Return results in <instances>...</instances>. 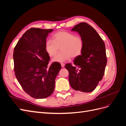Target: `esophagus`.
<instances>
[{"label":"esophagus","mask_w":126,"mask_h":126,"mask_svg":"<svg viewBox=\"0 0 126 126\" xmlns=\"http://www.w3.org/2000/svg\"><path fill=\"white\" fill-rule=\"evenodd\" d=\"M61 66H62V67H64V64L63 63H61Z\"/></svg>","instance_id":"1"}]
</instances>
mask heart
<instances>
[{"mask_svg": "<svg viewBox=\"0 0 126 126\" xmlns=\"http://www.w3.org/2000/svg\"><path fill=\"white\" fill-rule=\"evenodd\" d=\"M52 39H48L45 43V50L48 55L55 56L60 47L62 50L54 57L53 62L64 63L71 57L76 58L81 54L84 42L80 36L67 32H59L53 35Z\"/></svg>", "mask_w": 126, "mask_h": 126, "instance_id": "obj_1", "label": "heart"}]
</instances>
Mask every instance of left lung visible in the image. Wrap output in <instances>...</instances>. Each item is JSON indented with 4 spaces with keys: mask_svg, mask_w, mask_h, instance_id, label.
I'll return each mask as SVG.
<instances>
[{
    "mask_svg": "<svg viewBox=\"0 0 126 126\" xmlns=\"http://www.w3.org/2000/svg\"><path fill=\"white\" fill-rule=\"evenodd\" d=\"M77 32L84 42L81 55L76 57L75 65L67 63L69 81L75 90L90 93L94 90L105 74L107 63L105 45L93 27L80 22L71 29Z\"/></svg>",
    "mask_w": 126,
    "mask_h": 126,
    "instance_id": "left-lung-1",
    "label": "left lung"
}]
</instances>
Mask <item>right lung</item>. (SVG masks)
<instances>
[{"label": "right lung", "instance_id": "1", "mask_svg": "<svg viewBox=\"0 0 126 126\" xmlns=\"http://www.w3.org/2000/svg\"><path fill=\"white\" fill-rule=\"evenodd\" d=\"M53 29L32 28L24 33L14 50V71L22 89L30 96L46 98L53 93L55 79L61 65L54 62L50 66V57L45 45Z\"/></svg>", "mask_w": 126, "mask_h": 126}]
</instances>
